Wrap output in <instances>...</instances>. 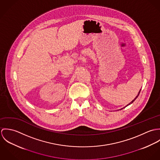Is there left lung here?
<instances>
[{
    "instance_id": "8db88e82",
    "label": "left lung",
    "mask_w": 160,
    "mask_h": 160,
    "mask_svg": "<svg viewBox=\"0 0 160 160\" xmlns=\"http://www.w3.org/2000/svg\"><path fill=\"white\" fill-rule=\"evenodd\" d=\"M140 91H141V89H140V91H139V92H138V94H137V96H136V97H135V98H134V100H132V102H130V103H129V104H128V105H126V107H123V108H121V109H119V110H122V109H123V108H126V107H128V105H131V104H132V103H133V102H134V101H135V100H136V98H137V97H138V95H139V93H140Z\"/></svg>"
}]
</instances>
